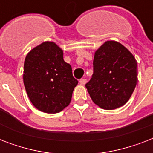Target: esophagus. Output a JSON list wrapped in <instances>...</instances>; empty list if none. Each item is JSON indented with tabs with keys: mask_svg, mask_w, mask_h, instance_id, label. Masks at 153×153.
<instances>
[{
	"mask_svg": "<svg viewBox=\"0 0 153 153\" xmlns=\"http://www.w3.org/2000/svg\"><path fill=\"white\" fill-rule=\"evenodd\" d=\"M79 83L81 84V85H82V86H84V85L86 83V79H81L80 80H79Z\"/></svg>",
	"mask_w": 153,
	"mask_h": 153,
	"instance_id": "obj_1",
	"label": "esophagus"
}]
</instances>
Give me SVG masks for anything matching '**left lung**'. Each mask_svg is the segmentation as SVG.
I'll return each mask as SVG.
<instances>
[{
  "mask_svg": "<svg viewBox=\"0 0 153 153\" xmlns=\"http://www.w3.org/2000/svg\"><path fill=\"white\" fill-rule=\"evenodd\" d=\"M137 63L118 42L107 41L97 50L93 74L86 84L91 99L104 109H114L128 102L137 82Z\"/></svg>",
  "mask_w": 153,
  "mask_h": 153,
  "instance_id": "obj_1",
  "label": "left lung"
}]
</instances>
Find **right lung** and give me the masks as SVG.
I'll use <instances>...</instances> for the list:
<instances>
[{"label":"right lung","mask_w":153,"mask_h":153,"mask_svg":"<svg viewBox=\"0 0 153 153\" xmlns=\"http://www.w3.org/2000/svg\"><path fill=\"white\" fill-rule=\"evenodd\" d=\"M24 84L30 101L48 114L62 111L70 104L78 80L62 51L53 42H44L27 55L24 65Z\"/></svg>","instance_id":"1"}]
</instances>
